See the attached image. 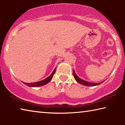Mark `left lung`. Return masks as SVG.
I'll return each instance as SVG.
<instances>
[{"label": "left lung", "mask_w": 125, "mask_h": 125, "mask_svg": "<svg viewBox=\"0 0 125 125\" xmlns=\"http://www.w3.org/2000/svg\"><path fill=\"white\" fill-rule=\"evenodd\" d=\"M73 75H74V77L75 79L76 80V81L78 83L82 84V85H85V86H96V85H98L99 84H100L101 83H92V82H86L85 80L82 79L81 78H80L79 77H78L76 74L75 73V71L74 70H73Z\"/></svg>", "instance_id": "1"}]
</instances>
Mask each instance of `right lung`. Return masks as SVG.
<instances>
[{"instance_id":"add662e5","label":"right lung","mask_w":125,"mask_h":125,"mask_svg":"<svg viewBox=\"0 0 125 125\" xmlns=\"http://www.w3.org/2000/svg\"><path fill=\"white\" fill-rule=\"evenodd\" d=\"M55 71H56V68H55L54 71H53L52 73L51 74L49 77L46 78L45 79L43 80H41V81L38 82H35V83H24L25 84H26V85L30 86V87H36V86H40L45 85V84H47L48 82H50V80L52 79V78L53 77V75L55 73Z\"/></svg>"}]
</instances>
